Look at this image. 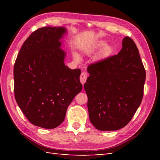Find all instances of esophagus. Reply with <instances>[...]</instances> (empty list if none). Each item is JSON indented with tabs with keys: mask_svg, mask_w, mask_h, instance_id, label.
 Listing matches in <instances>:
<instances>
[{
	"mask_svg": "<svg viewBox=\"0 0 160 160\" xmlns=\"http://www.w3.org/2000/svg\"><path fill=\"white\" fill-rule=\"evenodd\" d=\"M87 78H88V76H87L86 72H82L81 75H80V81L82 83V85H84V83L86 82Z\"/></svg>",
	"mask_w": 160,
	"mask_h": 160,
	"instance_id": "esophagus-1",
	"label": "esophagus"
}]
</instances>
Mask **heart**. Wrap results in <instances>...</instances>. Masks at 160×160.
Instances as JSON below:
<instances>
[{
  "label": "heart",
  "instance_id": "heart-1",
  "mask_svg": "<svg viewBox=\"0 0 160 160\" xmlns=\"http://www.w3.org/2000/svg\"><path fill=\"white\" fill-rule=\"evenodd\" d=\"M101 48L102 49L99 53V57L100 59H103V58L109 57L111 53L113 52V51L112 47H111L110 45H107V43H106L105 41H97L93 46L88 48L85 52L87 54L91 55L93 52L97 51L98 50H99ZM74 57L77 61H79L81 59L80 56L79 55V54H77V53H75Z\"/></svg>",
  "mask_w": 160,
  "mask_h": 160
}]
</instances>
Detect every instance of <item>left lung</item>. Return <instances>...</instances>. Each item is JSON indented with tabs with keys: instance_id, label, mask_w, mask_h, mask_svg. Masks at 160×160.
<instances>
[{
	"instance_id": "8db88e82",
	"label": "left lung",
	"mask_w": 160,
	"mask_h": 160,
	"mask_svg": "<svg viewBox=\"0 0 160 160\" xmlns=\"http://www.w3.org/2000/svg\"><path fill=\"white\" fill-rule=\"evenodd\" d=\"M89 77L84 84L88 97L89 119L101 131L125 127L141 104L146 70L134 41H122L118 55L88 67Z\"/></svg>"
}]
</instances>
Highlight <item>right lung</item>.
I'll use <instances>...</instances> for the list:
<instances>
[{
	"label": "right lung",
	"instance_id": "obj_1",
	"mask_svg": "<svg viewBox=\"0 0 160 160\" xmlns=\"http://www.w3.org/2000/svg\"><path fill=\"white\" fill-rule=\"evenodd\" d=\"M63 27H45L24 42L14 66V96L29 122L53 129L63 122L67 109L82 90L81 70L64 63L61 39Z\"/></svg>",
	"mask_w": 160,
	"mask_h": 160
}]
</instances>
